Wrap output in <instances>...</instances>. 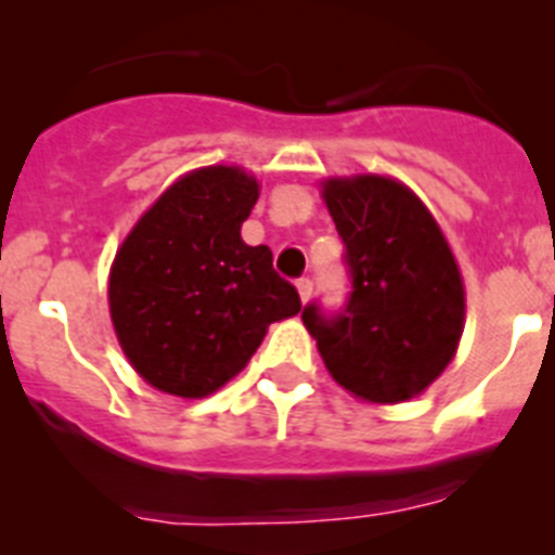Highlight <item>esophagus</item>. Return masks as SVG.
<instances>
[{
	"label": "esophagus",
	"mask_w": 555,
	"mask_h": 555,
	"mask_svg": "<svg viewBox=\"0 0 555 555\" xmlns=\"http://www.w3.org/2000/svg\"><path fill=\"white\" fill-rule=\"evenodd\" d=\"M297 294H300L302 302H308L313 294V283L308 281V278H300V281H297Z\"/></svg>",
	"instance_id": "34e87169"
}]
</instances>
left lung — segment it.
<instances>
[{
	"label": "left lung",
	"instance_id": "8db88e82",
	"mask_svg": "<svg viewBox=\"0 0 555 555\" xmlns=\"http://www.w3.org/2000/svg\"><path fill=\"white\" fill-rule=\"evenodd\" d=\"M347 247L352 294L325 320L317 306L302 325L341 389L377 405L423 395L459 350L467 292L459 261L428 205L389 175L320 183Z\"/></svg>",
	"mask_w": 555,
	"mask_h": 555
}]
</instances>
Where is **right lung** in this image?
<instances>
[{
	"label": "right lung",
	"instance_id": "1",
	"mask_svg": "<svg viewBox=\"0 0 555 555\" xmlns=\"http://www.w3.org/2000/svg\"><path fill=\"white\" fill-rule=\"evenodd\" d=\"M261 183L242 166L185 171L132 224L107 278L119 347L152 389L199 400L247 366L272 322L300 297L242 224Z\"/></svg>",
	"mask_w": 555,
	"mask_h": 555
}]
</instances>
